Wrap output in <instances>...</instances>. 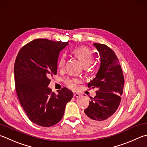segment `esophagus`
Here are the masks:
<instances>
[{
	"mask_svg": "<svg viewBox=\"0 0 147 147\" xmlns=\"http://www.w3.org/2000/svg\"><path fill=\"white\" fill-rule=\"evenodd\" d=\"M80 96H81V94H78V93H74V96L75 98H79Z\"/></svg>",
	"mask_w": 147,
	"mask_h": 147,
	"instance_id": "34e87169",
	"label": "esophagus"
}]
</instances>
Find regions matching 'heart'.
Listing matches in <instances>:
<instances>
[{
    "mask_svg": "<svg viewBox=\"0 0 147 147\" xmlns=\"http://www.w3.org/2000/svg\"><path fill=\"white\" fill-rule=\"evenodd\" d=\"M73 55L80 61L85 67L90 65L93 62L94 57H93L92 53L88 48L85 47H76L73 51ZM65 58L64 56H62L58 60V67L59 68H62L65 65ZM65 84L69 88L71 89H76L77 88V85L80 83L78 79L73 78L66 80Z\"/></svg>",
    "mask_w": 147,
    "mask_h": 147,
    "instance_id": "heart-1",
    "label": "heart"
}]
</instances>
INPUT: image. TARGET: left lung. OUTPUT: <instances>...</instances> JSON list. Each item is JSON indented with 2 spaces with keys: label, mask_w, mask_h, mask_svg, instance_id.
I'll list each match as a JSON object with an SVG mask.
<instances>
[{
  "label": "left lung",
  "mask_w": 147,
  "mask_h": 147,
  "mask_svg": "<svg viewBox=\"0 0 147 147\" xmlns=\"http://www.w3.org/2000/svg\"><path fill=\"white\" fill-rule=\"evenodd\" d=\"M93 45L99 53L100 66L88 87H96L98 90L84 110V118L90 123L103 125L113 118L121 100L125 82L121 65L113 51L106 45Z\"/></svg>",
  "instance_id": "8db88e82"
}]
</instances>
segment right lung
<instances>
[{"label": "right lung", "instance_id": "add662e5", "mask_svg": "<svg viewBox=\"0 0 147 147\" xmlns=\"http://www.w3.org/2000/svg\"><path fill=\"white\" fill-rule=\"evenodd\" d=\"M68 42L35 39L18 52L14 66L18 100L31 121L39 126H53L62 119L73 92L63 87L58 94L48 87L49 78L57 74L60 52Z\"/></svg>", "mask_w": 147, "mask_h": 147}]
</instances>
